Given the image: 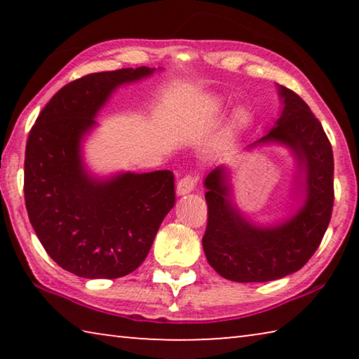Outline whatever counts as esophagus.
<instances>
[{
	"mask_svg": "<svg viewBox=\"0 0 359 359\" xmlns=\"http://www.w3.org/2000/svg\"><path fill=\"white\" fill-rule=\"evenodd\" d=\"M194 185H196V179L193 175H185L182 177L177 184V194L179 196H184V194L191 193L194 190Z\"/></svg>",
	"mask_w": 359,
	"mask_h": 359,
	"instance_id": "1",
	"label": "esophagus"
}]
</instances>
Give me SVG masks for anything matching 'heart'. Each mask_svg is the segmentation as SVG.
Listing matches in <instances>:
<instances>
[{
  "instance_id": "b5f03b06",
  "label": "heart",
  "mask_w": 359,
  "mask_h": 359,
  "mask_svg": "<svg viewBox=\"0 0 359 359\" xmlns=\"http://www.w3.org/2000/svg\"><path fill=\"white\" fill-rule=\"evenodd\" d=\"M247 120H248V112L245 111V109H244V107L236 109V111H234V115H233V121H234V125H238V126H241V125H245V123H247Z\"/></svg>"
}]
</instances>
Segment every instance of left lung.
Wrapping results in <instances>:
<instances>
[{
	"label": "left lung",
	"instance_id": "obj_1",
	"mask_svg": "<svg viewBox=\"0 0 359 359\" xmlns=\"http://www.w3.org/2000/svg\"><path fill=\"white\" fill-rule=\"evenodd\" d=\"M282 114L263 137L247 149L280 144L294 156L293 191L302 203L290 218L261 226L233 201L228 169L217 166L204 180L208 228L203 248L208 263L233 282H271L299 271L326 233L334 203L331 144L311 107L290 88L277 85Z\"/></svg>",
	"mask_w": 359,
	"mask_h": 359
}]
</instances>
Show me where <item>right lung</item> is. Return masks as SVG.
<instances>
[{
	"instance_id": "right-lung-1",
	"label": "right lung",
	"mask_w": 359,
	"mask_h": 359,
	"mask_svg": "<svg viewBox=\"0 0 359 359\" xmlns=\"http://www.w3.org/2000/svg\"><path fill=\"white\" fill-rule=\"evenodd\" d=\"M155 68L95 72L65 85L42 109L25 150V204L42 247L58 266L85 278H118L149 255L175 203L171 171H88L82 141L112 93Z\"/></svg>"
}]
</instances>
